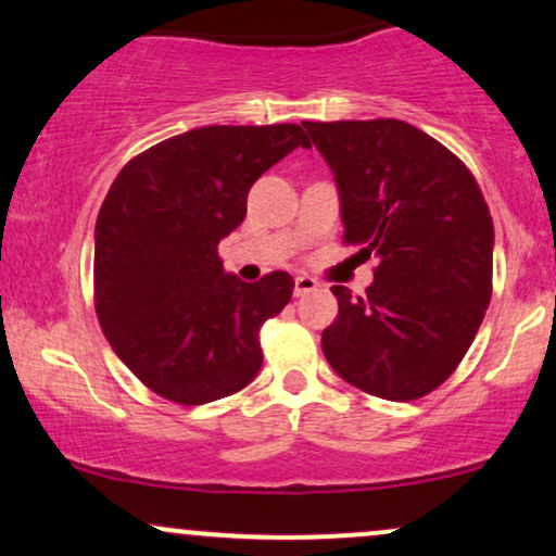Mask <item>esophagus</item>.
<instances>
[{"label": "esophagus", "mask_w": 556, "mask_h": 556, "mask_svg": "<svg viewBox=\"0 0 556 556\" xmlns=\"http://www.w3.org/2000/svg\"><path fill=\"white\" fill-rule=\"evenodd\" d=\"M317 280H314L312 276H296V280H293V293L296 296H306V293L317 291Z\"/></svg>", "instance_id": "34e87169"}]
</instances>
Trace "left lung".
<instances>
[{
  "mask_svg": "<svg viewBox=\"0 0 556 556\" xmlns=\"http://www.w3.org/2000/svg\"><path fill=\"white\" fill-rule=\"evenodd\" d=\"M340 190L345 244L376 257L353 299L332 286L321 332L334 374L392 402L420 400L467 355L492 296V216L467 164L396 118L304 121Z\"/></svg>",
  "mask_w": 556,
  "mask_h": 556,
  "instance_id": "obj_1",
  "label": "left lung"
}]
</instances>
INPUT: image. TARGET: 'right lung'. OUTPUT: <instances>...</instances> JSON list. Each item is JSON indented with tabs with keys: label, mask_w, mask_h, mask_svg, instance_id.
Segmentation results:
<instances>
[{
	"label": "right lung",
	"mask_w": 556,
	"mask_h": 556,
	"mask_svg": "<svg viewBox=\"0 0 556 556\" xmlns=\"http://www.w3.org/2000/svg\"><path fill=\"white\" fill-rule=\"evenodd\" d=\"M309 139L296 123L203 126L154 143L115 177L94 224V312L115 355L164 400L205 404L263 366L260 327L291 301L289 273L242 283L218 242L260 175Z\"/></svg>",
	"instance_id": "1"
}]
</instances>
